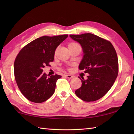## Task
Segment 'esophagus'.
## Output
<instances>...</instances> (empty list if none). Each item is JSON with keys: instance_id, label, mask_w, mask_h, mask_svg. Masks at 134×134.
<instances>
[{"instance_id": "esophagus-1", "label": "esophagus", "mask_w": 134, "mask_h": 134, "mask_svg": "<svg viewBox=\"0 0 134 134\" xmlns=\"http://www.w3.org/2000/svg\"><path fill=\"white\" fill-rule=\"evenodd\" d=\"M65 76L69 79H71L73 78V76L71 75H65Z\"/></svg>"}]
</instances>
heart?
<instances>
[{
    "label": "heart",
    "mask_w": 134,
    "mask_h": 134,
    "mask_svg": "<svg viewBox=\"0 0 134 134\" xmlns=\"http://www.w3.org/2000/svg\"><path fill=\"white\" fill-rule=\"evenodd\" d=\"M76 45H78L76 43H75V42H70V43L68 44V48H69V49H70V48H72L75 46H76ZM56 51H55V53H56Z\"/></svg>",
    "instance_id": "heart-1"
}]
</instances>
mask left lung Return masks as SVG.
Segmentation results:
<instances>
[{
  "instance_id": "obj_1",
  "label": "left lung",
  "mask_w": 134,
  "mask_h": 134,
  "mask_svg": "<svg viewBox=\"0 0 134 134\" xmlns=\"http://www.w3.org/2000/svg\"><path fill=\"white\" fill-rule=\"evenodd\" d=\"M70 36L83 49V58L79 69L89 74L87 79L79 76L82 86L75 90V94L84 101L98 100L110 90L118 76L119 63L116 50L110 41L92 33Z\"/></svg>"
}]
</instances>
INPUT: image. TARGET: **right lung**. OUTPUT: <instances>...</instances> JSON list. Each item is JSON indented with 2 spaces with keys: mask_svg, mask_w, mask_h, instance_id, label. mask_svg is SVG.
Segmentation results:
<instances>
[{
  "mask_svg": "<svg viewBox=\"0 0 134 134\" xmlns=\"http://www.w3.org/2000/svg\"><path fill=\"white\" fill-rule=\"evenodd\" d=\"M68 35L42 36L22 48L14 62V76L19 89L28 100L41 103L49 99L55 90L61 75L48 77L42 72L45 65L53 61L56 48Z\"/></svg>",
  "mask_w": 134,
  "mask_h": 134,
  "instance_id": "right-lung-1",
  "label": "right lung"
}]
</instances>
